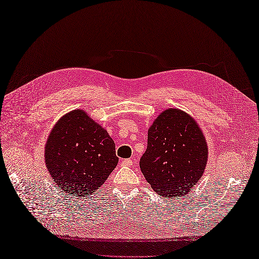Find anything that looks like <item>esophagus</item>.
<instances>
[{"instance_id":"34e87169","label":"esophagus","mask_w":259,"mask_h":259,"mask_svg":"<svg viewBox=\"0 0 259 259\" xmlns=\"http://www.w3.org/2000/svg\"><path fill=\"white\" fill-rule=\"evenodd\" d=\"M121 163H122V165H124V166H132L133 165V161L131 159H125Z\"/></svg>"}]
</instances>
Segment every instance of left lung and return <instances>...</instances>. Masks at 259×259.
<instances>
[{
  "mask_svg": "<svg viewBox=\"0 0 259 259\" xmlns=\"http://www.w3.org/2000/svg\"><path fill=\"white\" fill-rule=\"evenodd\" d=\"M207 159V143L198 122L180 109L168 108L149 127L139 166L154 192L173 199L192 190Z\"/></svg>",
  "mask_w": 259,
  "mask_h": 259,
  "instance_id": "1",
  "label": "left lung"
}]
</instances>
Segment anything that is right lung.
<instances>
[{
	"label": "right lung",
	"instance_id": "1",
	"mask_svg": "<svg viewBox=\"0 0 259 259\" xmlns=\"http://www.w3.org/2000/svg\"><path fill=\"white\" fill-rule=\"evenodd\" d=\"M44 160L54 184L76 198L95 192L119 162L113 139L81 109L55 123L46 140Z\"/></svg>",
	"mask_w": 259,
	"mask_h": 259
}]
</instances>
